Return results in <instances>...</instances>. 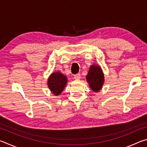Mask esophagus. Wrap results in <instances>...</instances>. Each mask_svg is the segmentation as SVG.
I'll return each mask as SVG.
<instances>
[{
    "mask_svg": "<svg viewBox=\"0 0 147 147\" xmlns=\"http://www.w3.org/2000/svg\"><path fill=\"white\" fill-rule=\"evenodd\" d=\"M74 78H75V79H76V80H78V79H80L81 78V75H80V74H75V75L74 76Z\"/></svg>",
    "mask_w": 147,
    "mask_h": 147,
    "instance_id": "esophagus-1",
    "label": "esophagus"
}]
</instances>
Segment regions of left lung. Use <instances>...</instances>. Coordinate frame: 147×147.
Masks as SVG:
<instances>
[{
    "label": "left lung",
    "mask_w": 147,
    "mask_h": 147,
    "mask_svg": "<svg viewBox=\"0 0 147 147\" xmlns=\"http://www.w3.org/2000/svg\"><path fill=\"white\" fill-rule=\"evenodd\" d=\"M86 80L90 88L94 92H98L102 88L104 76L100 66L92 65L89 68Z\"/></svg>",
    "instance_id": "left-lung-1"
}]
</instances>
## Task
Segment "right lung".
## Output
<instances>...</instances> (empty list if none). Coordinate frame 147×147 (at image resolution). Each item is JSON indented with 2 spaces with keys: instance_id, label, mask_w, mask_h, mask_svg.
Segmentation results:
<instances>
[{
  "instance_id": "1",
  "label": "right lung",
  "mask_w": 147,
  "mask_h": 147,
  "mask_svg": "<svg viewBox=\"0 0 147 147\" xmlns=\"http://www.w3.org/2000/svg\"><path fill=\"white\" fill-rule=\"evenodd\" d=\"M50 90L54 95L58 96L66 86L67 83V78L60 72H56L51 74L47 82Z\"/></svg>"
}]
</instances>
